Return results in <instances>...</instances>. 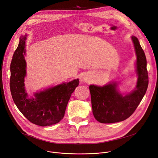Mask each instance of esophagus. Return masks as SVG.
<instances>
[{
  "label": "esophagus",
  "instance_id": "34e87169",
  "mask_svg": "<svg viewBox=\"0 0 158 158\" xmlns=\"http://www.w3.org/2000/svg\"><path fill=\"white\" fill-rule=\"evenodd\" d=\"M84 81L85 82H88V79L86 78V77H84Z\"/></svg>",
  "mask_w": 158,
  "mask_h": 158
}]
</instances>
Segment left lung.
I'll list each match as a JSON object with an SVG mask.
<instances>
[{"label":"left lung","instance_id":"left-lung-1","mask_svg":"<svg viewBox=\"0 0 158 158\" xmlns=\"http://www.w3.org/2000/svg\"><path fill=\"white\" fill-rule=\"evenodd\" d=\"M136 54V86L134 90L121 94L116 82L102 86L91 85L89 86L91 94L92 112L95 119L101 123H114L124 121L131 115L145 95L148 85V76L145 52L138 39L132 36Z\"/></svg>","mask_w":158,"mask_h":158}]
</instances>
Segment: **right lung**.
<instances>
[{
	"label": "right lung",
	"instance_id": "1",
	"mask_svg": "<svg viewBox=\"0 0 158 158\" xmlns=\"http://www.w3.org/2000/svg\"><path fill=\"white\" fill-rule=\"evenodd\" d=\"M27 35L20 38L10 65V90L17 107L32 123L41 127L56 124L64 115L72 94L79 83L78 79L37 92L29 98L26 92V75L25 44Z\"/></svg>",
	"mask_w": 158,
	"mask_h": 158
}]
</instances>
